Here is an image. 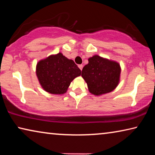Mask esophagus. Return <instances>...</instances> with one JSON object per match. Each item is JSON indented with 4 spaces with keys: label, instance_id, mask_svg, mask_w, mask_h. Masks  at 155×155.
Here are the masks:
<instances>
[{
    "label": "esophagus",
    "instance_id": "1",
    "mask_svg": "<svg viewBox=\"0 0 155 155\" xmlns=\"http://www.w3.org/2000/svg\"><path fill=\"white\" fill-rule=\"evenodd\" d=\"M78 68H80V69H81V70H82V69H83V65H82V64H81V65H78Z\"/></svg>",
    "mask_w": 155,
    "mask_h": 155
}]
</instances>
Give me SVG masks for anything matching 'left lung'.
<instances>
[{
	"label": "left lung",
	"mask_w": 155,
	"mask_h": 155,
	"mask_svg": "<svg viewBox=\"0 0 155 155\" xmlns=\"http://www.w3.org/2000/svg\"><path fill=\"white\" fill-rule=\"evenodd\" d=\"M81 76L87 84L89 91L98 96L111 92L118 85L120 67L117 62L94 55L88 59Z\"/></svg>",
	"instance_id": "8db88e82"
}]
</instances>
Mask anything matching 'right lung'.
Returning a JSON list of instances; mask_svg holds the SVG:
<instances>
[{
    "mask_svg": "<svg viewBox=\"0 0 155 155\" xmlns=\"http://www.w3.org/2000/svg\"><path fill=\"white\" fill-rule=\"evenodd\" d=\"M36 74L44 90L53 94H62L67 91L73 79L81 75V70L74 61L59 52L39 61Z\"/></svg>",
    "mask_w": 155,
    "mask_h": 155,
    "instance_id": "right-lung-1",
    "label": "right lung"
}]
</instances>
